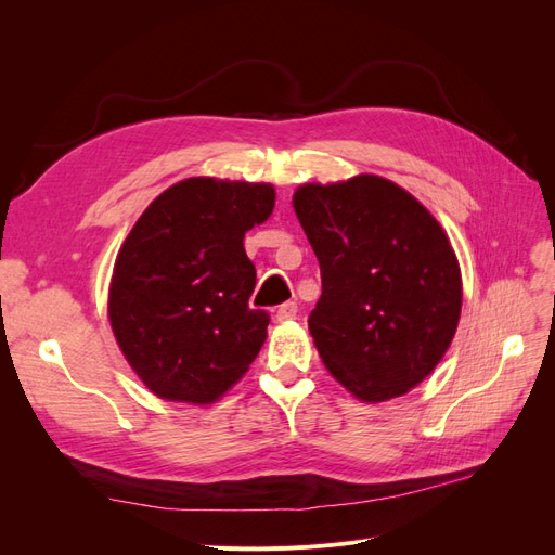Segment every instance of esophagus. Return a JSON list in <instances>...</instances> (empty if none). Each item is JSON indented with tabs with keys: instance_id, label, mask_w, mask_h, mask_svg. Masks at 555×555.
I'll return each mask as SVG.
<instances>
[{
	"instance_id": "obj_1",
	"label": "esophagus",
	"mask_w": 555,
	"mask_h": 555,
	"mask_svg": "<svg viewBox=\"0 0 555 555\" xmlns=\"http://www.w3.org/2000/svg\"><path fill=\"white\" fill-rule=\"evenodd\" d=\"M298 314V306L294 304V300H289V304H282L275 312V319L278 322H292V319H296Z\"/></svg>"
}]
</instances>
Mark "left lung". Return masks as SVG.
Wrapping results in <instances>:
<instances>
[{"label": "left lung", "mask_w": 555, "mask_h": 555, "mask_svg": "<svg viewBox=\"0 0 555 555\" xmlns=\"http://www.w3.org/2000/svg\"><path fill=\"white\" fill-rule=\"evenodd\" d=\"M294 210L322 271L308 326L328 373L363 402L426 379L461 317V268L438 220L396 182L304 184Z\"/></svg>", "instance_id": "8db88e82"}]
</instances>
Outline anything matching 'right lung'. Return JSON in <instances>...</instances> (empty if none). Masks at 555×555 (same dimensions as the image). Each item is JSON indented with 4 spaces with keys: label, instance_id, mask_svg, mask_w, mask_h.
I'll return each mask as SVG.
<instances>
[{
    "label": "right lung",
    "instance_id": "right-lung-1",
    "mask_svg": "<svg viewBox=\"0 0 555 555\" xmlns=\"http://www.w3.org/2000/svg\"><path fill=\"white\" fill-rule=\"evenodd\" d=\"M273 206V184L188 178L129 231L108 317L125 359L155 396L210 405L257 359L271 317L247 306L257 271L243 238Z\"/></svg>",
    "mask_w": 555,
    "mask_h": 555
}]
</instances>
